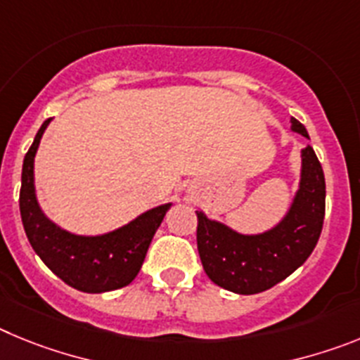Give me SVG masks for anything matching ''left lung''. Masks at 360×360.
Returning <instances> with one entry per match:
<instances>
[{
	"label": "left lung",
	"instance_id": "1",
	"mask_svg": "<svg viewBox=\"0 0 360 360\" xmlns=\"http://www.w3.org/2000/svg\"><path fill=\"white\" fill-rule=\"evenodd\" d=\"M290 129L308 136L299 120L290 119ZM326 184L311 146L301 149L299 189L287 214L274 227L259 234H241L229 225L196 211L198 254L212 283L234 294H259L303 265L316 249L323 231Z\"/></svg>",
	"mask_w": 360,
	"mask_h": 360
}]
</instances>
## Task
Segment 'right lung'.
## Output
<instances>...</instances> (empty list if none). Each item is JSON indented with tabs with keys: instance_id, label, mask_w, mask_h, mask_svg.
I'll list each match as a JSON object with an SVG mask.
<instances>
[{
	"instance_id": "obj_1",
	"label": "right lung",
	"mask_w": 360,
	"mask_h": 360,
	"mask_svg": "<svg viewBox=\"0 0 360 360\" xmlns=\"http://www.w3.org/2000/svg\"><path fill=\"white\" fill-rule=\"evenodd\" d=\"M50 120H44L37 131L25 155L21 173L19 211L32 249L72 288L103 294L126 287L139 274L149 243L173 203L149 209L129 224L98 236L73 234L53 224L41 211L34 186V158Z\"/></svg>"
}]
</instances>
